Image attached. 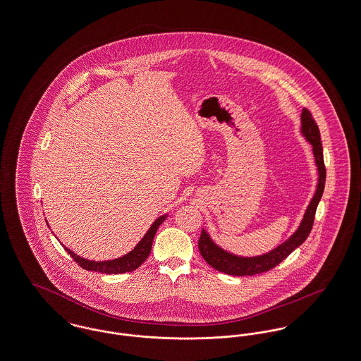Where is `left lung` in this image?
<instances>
[{
    "mask_svg": "<svg viewBox=\"0 0 361 361\" xmlns=\"http://www.w3.org/2000/svg\"><path fill=\"white\" fill-rule=\"evenodd\" d=\"M301 133L312 146L315 164L318 166L319 178L317 192L305 210L298 229L273 251L260 256H252V257L237 256L222 250L219 245H216L212 241L210 235L203 229L199 238V251L212 269L229 276H255V274L269 271L273 267H276V264H279L285 257L292 254L297 247H300L307 240L308 234L311 233L319 200L324 191L326 168L323 161V149H322L318 124L315 123L311 111L307 109H302V113H301Z\"/></svg>",
    "mask_w": 361,
    "mask_h": 361,
    "instance_id": "8db88e82",
    "label": "left lung"
}]
</instances>
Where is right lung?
Wrapping results in <instances>:
<instances>
[{"label":"right lung","mask_w":361,"mask_h":361,"mask_svg":"<svg viewBox=\"0 0 361 361\" xmlns=\"http://www.w3.org/2000/svg\"><path fill=\"white\" fill-rule=\"evenodd\" d=\"M168 215H162L155 219V222L149 226L147 233L139 241V244L127 255L113 259V260H104V262H95V260H88L85 257H80L79 255L73 254L71 250L64 247L65 251L72 256V259L85 270L88 271H97L102 274H123V273H129L140 267V264L149 257L152 247V240L155 237V233L159 228V225L166 219Z\"/></svg>","instance_id":"obj_1"}]
</instances>
